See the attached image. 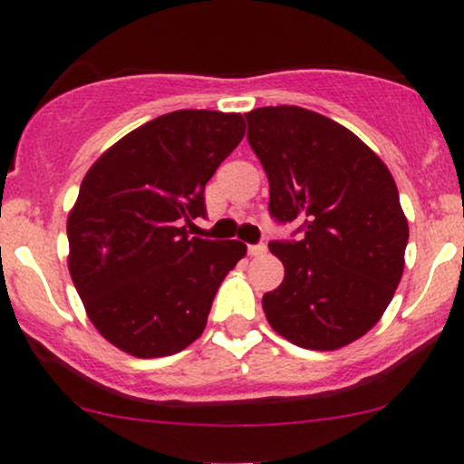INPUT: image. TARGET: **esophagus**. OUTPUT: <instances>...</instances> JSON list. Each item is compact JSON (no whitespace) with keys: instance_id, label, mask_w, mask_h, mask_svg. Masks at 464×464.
Wrapping results in <instances>:
<instances>
[{"instance_id":"34e87169","label":"esophagus","mask_w":464,"mask_h":464,"mask_svg":"<svg viewBox=\"0 0 464 464\" xmlns=\"http://www.w3.org/2000/svg\"><path fill=\"white\" fill-rule=\"evenodd\" d=\"M266 244H250L248 246V255L250 257H262V255H266Z\"/></svg>"}]
</instances>
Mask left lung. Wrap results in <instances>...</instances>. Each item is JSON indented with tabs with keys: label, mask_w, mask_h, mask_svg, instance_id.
<instances>
[{
	"label": "left lung",
	"mask_w": 464,
	"mask_h": 464,
	"mask_svg": "<svg viewBox=\"0 0 464 464\" xmlns=\"http://www.w3.org/2000/svg\"><path fill=\"white\" fill-rule=\"evenodd\" d=\"M244 117L268 174L270 218L301 222L299 237L268 244L285 276L264 295L266 318L296 347H344L380 321L401 281L408 220L392 174L321 113L264 106Z\"/></svg>",
	"instance_id": "8db88e82"
}]
</instances>
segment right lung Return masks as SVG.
<instances>
[{"mask_svg":"<svg viewBox=\"0 0 464 464\" xmlns=\"http://www.w3.org/2000/svg\"><path fill=\"white\" fill-rule=\"evenodd\" d=\"M239 113L154 117L92 165L67 220L69 275L100 334L137 358L183 351L202 334L237 239L189 237L205 185L242 141Z\"/></svg>","mask_w":464,"mask_h":464,"instance_id":"right-lung-1","label":"right lung"}]
</instances>
